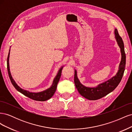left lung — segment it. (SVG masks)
Segmentation results:
<instances>
[{"instance_id":"left-lung-1","label":"left lung","mask_w":132,"mask_h":132,"mask_svg":"<svg viewBox=\"0 0 132 132\" xmlns=\"http://www.w3.org/2000/svg\"><path fill=\"white\" fill-rule=\"evenodd\" d=\"M115 38L116 39L118 45L121 49V61L119 63L118 72L115 76L107 81L100 84L96 87H89L81 84L77 77V70H75L74 83L76 88L77 89L79 94L82 96L88 99L89 100H96L105 96L107 94L113 91L121 82L123 77L124 71L126 67V53L125 52V47L122 38L119 36L116 29L114 30Z\"/></svg>"}]
</instances>
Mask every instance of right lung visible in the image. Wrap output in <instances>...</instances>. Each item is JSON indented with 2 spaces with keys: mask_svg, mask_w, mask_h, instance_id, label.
I'll return each mask as SVG.
<instances>
[{
  "mask_svg": "<svg viewBox=\"0 0 132 132\" xmlns=\"http://www.w3.org/2000/svg\"><path fill=\"white\" fill-rule=\"evenodd\" d=\"M9 55H10V50L8 54V56H7V71H8V74H9V78L10 79V81L12 83V84H13V85L14 86V87L19 92H20V93H21L23 95L26 96L36 101H45L51 98L53 96V95H54V93L55 92V90H56L57 84L59 80V79L61 78L62 70L63 67H62L61 68L59 69L57 75L55 76V77L53 80L52 85H51V86L50 87V88L47 89V90H44L43 91L39 92V93H32V92H30L29 91H27L21 89L20 87L16 83V82L14 81L13 77H12L10 71V68H9Z\"/></svg>",
  "mask_w": 132,
  "mask_h": 132,
  "instance_id": "add662e5",
  "label": "right lung"
}]
</instances>
